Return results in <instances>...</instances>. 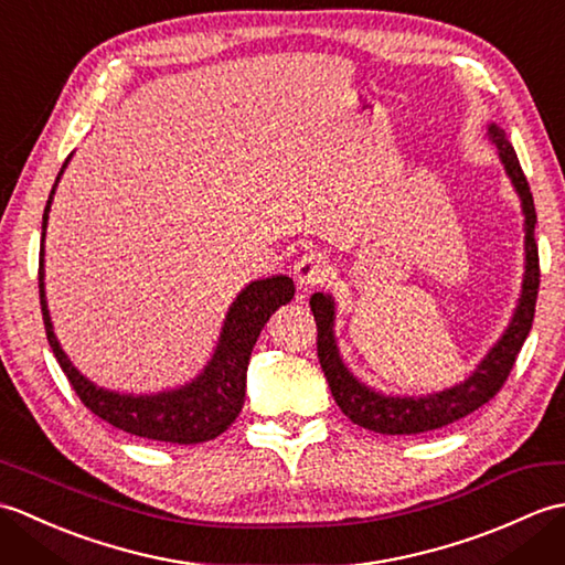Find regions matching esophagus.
<instances>
[{"instance_id":"1","label":"esophagus","mask_w":565,"mask_h":565,"mask_svg":"<svg viewBox=\"0 0 565 565\" xmlns=\"http://www.w3.org/2000/svg\"><path fill=\"white\" fill-rule=\"evenodd\" d=\"M328 274H330L328 257L322 255V252H313V249L306 252V255L296 262V269H294L298 289H313V286L326 284Z\"/></svg>"}]
</instances>
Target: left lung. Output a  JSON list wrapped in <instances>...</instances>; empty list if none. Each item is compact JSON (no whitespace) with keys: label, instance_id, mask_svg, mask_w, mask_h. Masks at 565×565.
<instances>
[{"label":"left lung","instance_id":"1","mask_svg":"<svg viewBox=\"0 0 565 565\" xmlns=\"http://www.w3.org/2000/svg\"><path fill=\"white\" fill-rule=\"evenodd\" d=\"M488 138L495 142L500 162L505 164V172L512 179L514 189H518L524 213V281H522V296L520 303L514 308L512 322L508 330L502 332L498 344L486 354L481 364L468 376L463 383L456 386L423 395V398H393V395L376 393L374 388L364 386L356 381L350 369L344 366L338 342H334V301L332 296L313 294L310 298V310L316 316L318 326V359L320 366L326 371V379L330 383V391L334 395V403L340 411L352 419L354 425L379 431V435H419V431H431L444 425H451L456 419L471 415L478 407L486 405L493 395L502 388L508 381L510 371L514 366L526 334L532 330L534 322V308H536V294H539V247L534 239V199L530 191V182L520 167L518 152L510 146L505 130L495 124L488 126Z\"/></svg>","mask_w":565,"mask_h":565}]
</instances>
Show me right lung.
I'll list each match as a JSON object with an SVG mask.
<instances>
[{
	"label": "right lung",
	"instance_id": "right-lung-1",
	"mask_svg": "<svg viewBox=\"0 0 565 565\" xmlns=\"http://www.w3.org/2000/svg\"><path fill=\"white\" fill-rule=\"evenodd\" d=\"M70 160V158H67ZM67 160L63 170L67 167ZM60 170V174H63ZM57 174V179H60ZM55 179V186H57ZM55 186L47 196L43 211V239L47 225V211L55 194ZM43 243L39 259V291H41V310L45 322L47 344L57 359L60 369L65 371L70 386L75 388L79 401L89 411L106 419V423L152 441H172V444H199L215 439L235 423V417L243 411L245 403V379L252 347H255L262 328L279 306H286L294 298L296 289L289 276H271L245 286L231 310L225 316V326L221 332L218 347L213 359L194 381L177 391H164L154 395H121L114 391L99 388L97 383L84 379L72 366L67 354L60 347L51 316H47L45 289H43Z\"/></svg>",
	"mask_w": 565,
	"mask_h": 565
}]
</instances>
